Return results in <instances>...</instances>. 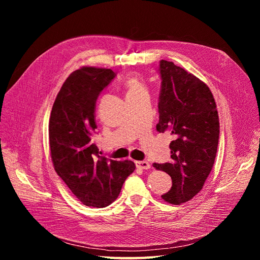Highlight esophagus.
Instances as JSON below:
<instances>
[{
    "mask_svg": "<svg viewBox=\"0 0 260 260\" xmlns=\"http://www.w3.org/2000/svg\"><path fill=\"white\" fill-rule=\"evenodd\" d=\"M137 164V167L139 169H143V170H146V169H149L151 168V165H149L148 161L146 160H140V161H136Z\"/></svg>",
    "mask_w": 260,
    "mask_h": 260,
    "instance_id": "obj_1",
    "label": "esophagus"
}]
</instances>
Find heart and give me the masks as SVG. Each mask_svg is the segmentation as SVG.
Wrapping results in <instances>:
<instances>
[{
    "label": "heart",
    "mask_w": 260,
    "mask_h": 260,
    "mask_svg": "<svg viewBox=\"0 0 260 260\" xmlns=\"http://www.w3.org/2000/svg\"><path fill=\"white\" fill-rule=\"evenodd\" d=\"M124 88H125V91H127V96L136 95V94L146 92L144 83L137 77L128 78L124 82Z\"/></svg>",
    "instance_id": "obj_1"
}]
</instances>
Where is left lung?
<instances>
[{"instance_id": "1", "label": "left lung", "mask_w": 260, "mask_h": 260, "mask_svg": "<svg viewBox=\"0 0 260 260\" xmlns=\"http://www.w3.org/2000/svg\"><path fill=\"white\" fill-rule=\"evenodd\" d=\"M161 86L158 99V132L169 131L175 140L169 145L171 162L156 164L171 177L172 186L161 195L167 203L180 205L193 199L214 166L219 117L208 86L172 61H159Z\"/></svg>"}]
</instances>
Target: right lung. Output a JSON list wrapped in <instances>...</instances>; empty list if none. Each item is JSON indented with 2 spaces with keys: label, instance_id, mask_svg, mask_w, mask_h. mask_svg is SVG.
Masks as SVG:
<instances>
[{
  "label": "right lung",
  "instance_id": "obj_1",
  "mask_svg": "<svg viewBox=\"0 0 260 260\" xmlns=\"http://www.w3.org/2000/svg\"><path fill=\"white\" fill-rule=\"evenodd\" d=\"M115 77L112 69H78L62 84L52 107L49 139L55 171L85 206H108L136 169L131 160L101 156L92 142L98 128L96 100Z\"/></svg>",
  "mask_w": 260,
  "mask_h": 260
}]
</instances>
